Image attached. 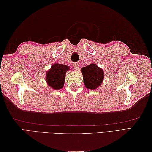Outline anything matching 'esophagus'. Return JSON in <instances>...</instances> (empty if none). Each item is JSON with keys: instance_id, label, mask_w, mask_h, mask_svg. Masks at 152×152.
<instances>
[{"instance_id": "obj_1", "label": "esophagus", "mask_w": 152, "mask_h": 152, "mask_svg": "<svg viewBox=\"0 0 152 152\" xmlns=\"http://www.w3.org/2000/svg\"><path fill=\"white\" fill-rule=\"evenodd\" d=\"M73 67H74L76 69V70L79 68V65L77 63H73Z\"/></svg>"}]
</instances>
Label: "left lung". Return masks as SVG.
Masks as SVG:
<instances>
[{
	"mask_svg": "<svg viewBox=\"0 0 152 152\" xmlns=\"http://www.w3.org/2000/svg\"><path fill=\"white\" fill-rule=\"evenodd\" d=\"M81 72L86 88L94 90L102 85L104 79V72L96 64L92 63L82 68Z\"/></svg>",
	"mask_w": 152,
	"mask_h": 152,
	"instance_id": "left-lung-1",
	"label": "left lung"
}]
</instances>
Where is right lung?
<instances>
[{
  "label": "right lung",
  "instance_id": "1",
  "mask_svg": "<svg viewBox=\"0 0 152 152\" xmlns=\"http://www.w3.org/2000/svg\"><path fill=\"white\" fill-rule=\"evenodd\" d=\"M70 70L67 65L62 64L54 63L46 73V80L49 87L53 89L58 90L63 88L65 81V73L66 71Z\"/></svg>",
  "mask_w": 152,
  "mask_h": 152
}]
</instances>
